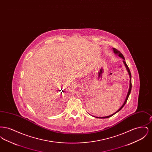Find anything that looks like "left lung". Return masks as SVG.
I'll return each mask as SVG.
<instances>
[{
    "label": "left lung",
    "instance_id": "1",
    "mask_svg": "<svg viewBox=\"0 0 152 152\" xmlns=\"http://www.w3.org/2000/svg\"><path fill=\"white\" fill-rule=\"evenodd\" d=\"M113 51H114V53L116 54V55H118V56L119 57H120V58H122L123 59V62H124V64H125V66H126V69H127V71H128V73H129V77H130V81H129V83H130V84H129V90H128V94H127V96H126V99H125V100L124 101V104H123V105L121 107V108L119 109L117 111H116L115 113H114L113 114H112V115H110V116H105V117H96L97 118H109V117H110L111 116H113V115H114L115 114H116V113H117L118 112H119L121 109L123 108V107H124V106L125 105V104H126V101L128 100V97H129V94H130V92H131V89H132V81H131V77H132V76H131V73H130V70H129V67L128 66V65L126 64V62L125 61V58L124 57V56H123V54L120 52L119 51H118L117 50H116V48H113Z\"/></svg>",
    "mask_w": 152,
    "mask_h": 152
}]
</instances>
